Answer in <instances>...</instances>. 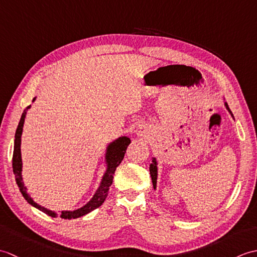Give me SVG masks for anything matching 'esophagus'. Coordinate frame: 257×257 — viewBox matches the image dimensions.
<instances>
[{
	"mask_svg": "<svg viewBox=\"0 0 257 257\" xmlns=\"http://www.w3.org/2000/svg\"><path fill=\"white\" fill-rule=\"evenodd\" d=\"M136 133H137L138 136H145L146 135V128L144 125H138V128L136 129Z\"/></svg>",
	"mask_w": 257,
	"mask_h": 257,
	"instance_id": "esophagus-1",
	"label": "esophagus"
}]
</instances>
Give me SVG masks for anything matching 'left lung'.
<instances>
[{
  "mask_svg": "<svg viewBox=\"0 0 257 257\" xmlns=\"http://www.w3.org/2000/svg\"><path fill=\"white\" fill-rule=\"evenodd\" d=\"M225 107H226V109L228 110V112H230V113L232 114V116H233V113H232V111L230 110V108H228L226 102H225ZM149 170H150V176H151V180H152V184H154V189H156V185H157V176H158V169H157V161H156L155 158H154V159H152V163L150 165Z\"/></svg>",
  "mask_w": 257,
  "mask_h": 257,
  "instance_id": "obj_1",
  "label": "left lung"
}]
</instances>
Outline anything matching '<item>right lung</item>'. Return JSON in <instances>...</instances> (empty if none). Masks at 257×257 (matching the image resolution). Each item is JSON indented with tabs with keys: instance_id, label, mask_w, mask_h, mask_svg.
<instances>
[{
	"instance_id": "obj_1",
	"label": "right lung",
	"mask_w": 257,
	"mask_h": 257,
	"mask_svg": "<svg viewBox=\"0 0 257 257\" xmlns=\"http://www.w3.org/2000/svg\"><path fill=\"white\" fill-rule=\"evenodd\" d=\"M35 100V98L33 99V101ZM31 106L26 107L25 110L22 113L21 120L18 125V129H16L15 133V140H14V151H13V161H12V166H13V172L15 174V180L16 183H18V187L21 191V193L23 194L24 199L29 202V203L33 206H35L36 209L41 210L42 212L46 213L47 215H50L52 217H56V213L54 211H51L46 209V207L42 206L40 204H37L36 202L33 201V199L29 195V193L26 192V187L24 185L23 179H22V157H21V136L22 132H23V124H24V120L26 116V110L29 109ZM130 144V139L128 137H120L117 140H114L113 143L108 146L107 152H106V163H107V170L106 173L103 174L100 187L98 188L97 192L95 195L92 196V199L84 205L83 207H80L78 210L75 211H63L61 213L62 219L65 220H70V219H77V217L83 216L87 213L91 212L92 210L97 209L98 206H100L103 201L106 200L107 195L109 193V189H110V185L112 184V179H113V174L114 171H116L117 167L121 163L125 150H127V147Z\"/></svg>"
}]
</instances>
